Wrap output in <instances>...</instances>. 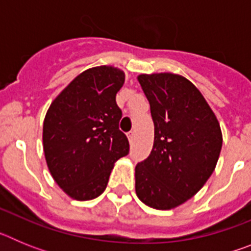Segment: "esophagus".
I'll return each mask as SVG.
<instances>
[{
    "label": "esophagus",
    "mask_w": 251,
    "mask_h": 251,
    "mask_svg": "<svg viewBox=\"0 0 251 251\" xmlns=\"http://www.w3.org/2000/svg\"><path fill=\"white\" fill-rule=\"evenodd\" d=\"M127 137H128V139H129L130 143H132V142L134 141V132H133V130H130V132L127 134Z\"/></svg>",
    "instance_id": "34e87169"
}]
</instances>
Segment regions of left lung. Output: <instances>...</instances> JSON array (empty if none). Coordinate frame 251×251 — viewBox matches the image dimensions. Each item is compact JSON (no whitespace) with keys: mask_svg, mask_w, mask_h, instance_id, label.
Listing matches in <instances>:
<instances>
[{"mask_svg":"<svg viewBox=\"0 0 251 251\" xmlns=\"http://www.w3.org/2000/svg\"><path fill=\"white\" fill-rule=\"evenodd\" d=\"M151 105L154 142L136 166V194L156 210L182 205L214 172L223 147L216 115L201 92L172 73L138 75Z\"/></svg>","mask_w":251,"mask_h":251,"instance_id":"left-lung-1","label":"left lung"}]
</instances>
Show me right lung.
Returning <instances> with one entry per match:
<instances>
[{
  "label": "right lung",
  "instance_id": "right-lung-1",
  "mask_svg": "<svg viewBox=\"0 0 251 251\" xmlns=\"http://www.w3.org/2000/svg\"><path fill=\"white\" fill-rule=\"evenodd\" d=\"M124 79L123 70L114 66L88 69L70 81L46 112V163L55 182L74 200L100 196L114 163L129 152V142L119 130L122 110L115 101Z\"/></svg>",
  "mask_w": 251,
  "mask_h": 251
}]
</instances>
